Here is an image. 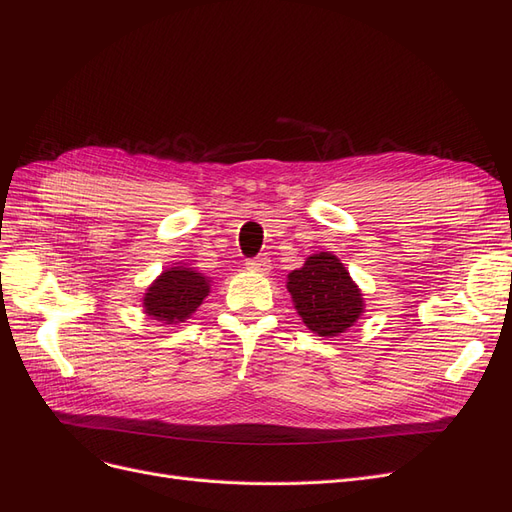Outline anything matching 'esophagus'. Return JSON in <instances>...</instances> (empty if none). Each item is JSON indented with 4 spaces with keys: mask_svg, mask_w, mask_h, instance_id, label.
I'll return each mask as SVG.
<instances>
[{
    "mask_svg": "<svg viewBox=\"0 0 512 512\" xmlns=\"http://www.w3.org/2000/svg\"><path fill=\"white\" fill-rule=\"evenodd\" d=\"M247 271H254V273H267L271 269V260L267 256H258V258H250L245 262Z\"/></svg>",
    "mask_w": 512,
    "mask_h": 512,
    "instance_id": "1",
    "label": "esophagus"
}]
</instances>
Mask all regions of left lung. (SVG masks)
Segmentation results:
<instances>
[{
    "instance_id": "obj_1",
    "label": "left lung",
    "mask_w": 512,
    "mask_h": 512,
    "mask_svg": "<svg viewBox=\"0 0 512 512\" xmlns=\"http://www.w3.org/2000/svg\"><path fill=\"white\" fill-rule=\"evenodd\" d=\"M286 288L305 327L320 337H337L363 314L359 286L331 252L309 256L301 269L288 275Z\"/></svg>"
}]
</instances>
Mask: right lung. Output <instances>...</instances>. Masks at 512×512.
Masks as SVG:
<instances>
[{
  "mask_svg": "<svg viewBox=\"0 0 512 512\" xmlns=\"http://www.w3.org/2000/svg\"><path fill=\"white\" fill-rule=\"evenodd\" d=\"M211 290V277L188 267H170L153 282L145 297V314L164 324L185 322Z\"/></svg>",
  "mask_w": 512,
  "mask_h": 512,
  "instance_id": "right-lung-1",
  "label": "right lung"
}]
</instances>
